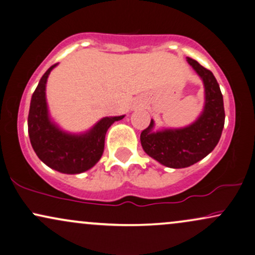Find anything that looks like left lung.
<instances>
[{
	"instance_id": "obj_1",
	"label": "left lung",
	"mask_w": 255,
	"mask_h": 255,
	"mask_svg": "<svg viewBox=\"0 0 255 255\" xmlns=\"http://www.w3.org/2000/svg\"><path fill=\"white\" fill-rule=\"evenodd\" d=\"M203 81L204 108L195 122L183 128L154 129V121L140 135L141 146L149 157L171 168L189 167L207 157L219 143L225 126L223 96L215 76L198 61L186 58Z\"/></svg>"
}]
</instances>
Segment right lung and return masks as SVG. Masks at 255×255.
<instances>
[{
    "label": "right lung",
    "mask_w": 255,
    "mask_h": 255,
    "mask_svg": "<svg viewBox=\"0 0 255 255\" xmlns=\"http://www.w3.org/2000/svg\"><path fill=\"white\" fill-rule=\"evenodd\" d=\"M57 65H52L44 73L32 95L28 114L29 140L38 158L48 167L61 173L77 174L97 164L104 151L107 130L125 115L101 119L84 133L75 134L61 129L52 121L46 101V83Z\"/></svg>",
    "instance_id": "1"
}]
</instances>
